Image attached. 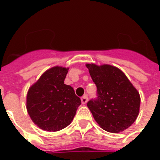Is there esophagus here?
Masks as SVG:
<instances>
[{"mask_svg": "<svg viewBox=\"0 0 160 160\" xmlns=\"http://www.w3.org/2000/svg\"><path fill=\"white\" fill-rule=\"evenodd\" d=\"M88 101V97L87 95H84L83 97H81V103H82L83 105H85Z\"/></svg>", "mask_w": 160, "mask_h": 160, "instance_id": "34e87169", "label": "esophagus"}]
</instances>
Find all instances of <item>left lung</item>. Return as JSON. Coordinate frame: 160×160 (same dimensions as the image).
I'll list each match as a JSON object with an SVG mask.
<instances>
[{"instance_id":"left-lung-1","label":"left lung","mask_w":160,"mask_h":160,"mask_svg":"<svg viewBox=\"0 0 160 160\" xmlns=\"http://www.w3.org/2000/svg\"><path fill=\"white\" fill-rule=\"evenodd\" d=\"M97 87V98L87 103L95 120L105 131L119 133L139 115L140 96L126 75L109 65L86 64Z\"/></svg>"}]
</instances>
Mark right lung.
<instances>
[{
  "mask_svg": "<svg viewBox=\"0 0 160 160\" xmlns=\"http://www.w3.org/2000/svg\"><path fill=\"white\" fill-rule=\"evenodd\" d=\"M69 68L55 66L42 74L26 96V109L31 120L46 131L67 127L81 100L70 85L64 84Z\"/></svg>",
  "mask_w": 160,
  "mask_h": 160,
  "instance_id": "add662e5",
  "label": "right lung"
}]
</instances>
